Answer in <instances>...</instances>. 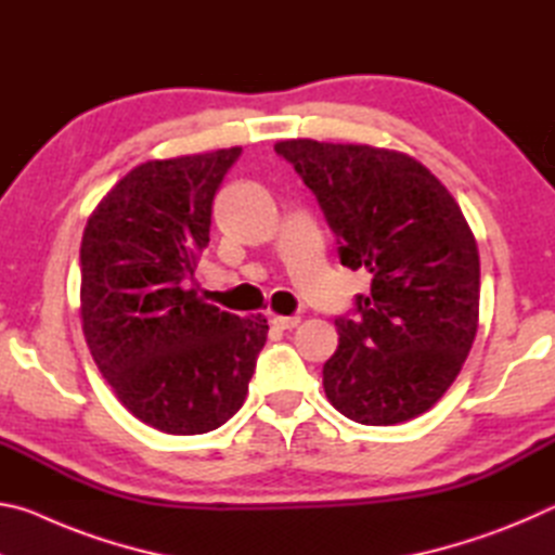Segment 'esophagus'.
I'll list each match as a JSON object with an SVG mask.
<instances>
[{
	"mask_svg": "<svg viewBox=\"0 0 555 555\" xmlns=\"http://www.w3.org/2000/svg\"><path fill=\"white\" fill-rule=\"evenodd\" d=\"M300 323L298 315H274L271 318V325L279 327V331H291V327H296Z\"/></svg>",
	"mask_w": 555,
	"mask_h": 555,
	"instance_id": "esophagus-1",
	"label": "esophagus"
}]
</instances>
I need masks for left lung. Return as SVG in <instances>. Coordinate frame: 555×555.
Returning a JSON list of instances; mask_svg holds the SVG:
<instances>
[{
    "label": "left lung",
    "instance_id": "8db88e82",
    "mask_svg": "<svg viewBox=\"0 0 555 555\" xmlns=\"http://www.w3.org/2000/svg\"><path fill=\"white\" fill-rule=\"evenodd\" d=\"M311 188L347 269H367L354 318H337L325 397L350 421L393 426L443 397L473 347L480 255L448 188L409 154L286 139L274 146Z\"/></svg>",
    "mask_w": 555,
    "mask_h": 555
}]
</instances>
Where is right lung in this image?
<instances>
[{
  "label": "right lung",
  "mask_w": 555,
  "mask_h": 555,
  "mask_svg": "<svg viewBox=\"0 0 555 555\" xmlns=\"http://www.w3.org/2000/svg\"><path fill=\"white\" fill-rule=\"evenodd\" d=\"M240 146L139 164L98 203L80 244L82 333L129 413L171 436L220 428L247 399L267 318L188 288L212 198Z\"/></svg>",
  "instance_id": "1"
}]
</instances>
